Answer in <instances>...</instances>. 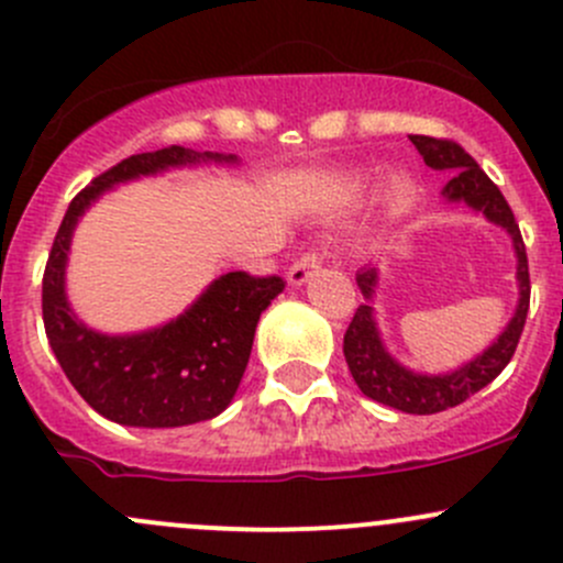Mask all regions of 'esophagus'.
<instances>
[{
    "label": "esophagus",
    "instance_id": "obj_1",
    "mask_svg": "<svg viewBox=\"0 0 563 563\" xmlns=\"http://www.w3.org/2000/svg\"><path fill=\"white\" fill-rule=\"evenodd\" d=\"M321 261H323L321 250H308V253H302L297 261H294L291 269H288L286 275L288 283H291V286H305V283H308L318 272Z\"/></svg>",
    "mask_w": 563,
    "mask_h": 563
}]
</instances>
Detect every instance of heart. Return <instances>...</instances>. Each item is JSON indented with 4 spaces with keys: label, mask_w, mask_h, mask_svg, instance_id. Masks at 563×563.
<instances>
[{
    "label": "heart",
    "mask_w": 563,
    "mask_h": 563,
    "mask_svg": "<svg viewBox=\"0 0 563 563\" xmlns=\"http://www.w3.org/2000/svg\"><path fill=\"white\" fill-rule=\"evenodd\" d=\"M413 196H417V181H413V176L408 172H402V168H397V172H391L387 176V181H384V209H387L389 214H402L408 207L413 203Z\"/></svg>",
    "instance_id": "obj_1"
}]
</instances>
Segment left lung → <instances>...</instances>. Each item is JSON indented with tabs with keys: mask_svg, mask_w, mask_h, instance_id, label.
Segmentation results:
<instances>
[{
	"mask_svg": "<svg viewBox=\"0 0 563 563\" xmlns=\"http://www.w3.org/2000/svg\"><path fill=\"white\" fill-rule=\"evenodd\" d=\"M411 144L422 155L424 166L435 168V172L450 174V181L444 185L441 196L450 203H465L474 212L485 214L490 223L501 225L509 236H512L515 255H518V308H515L512 321L504 327V332L474 356L465 362L463 367L452 373H441V376H428V373H413L402 367L395 356L389 354L384 345L382 332H378L376 313H373V297H376L378 286V269L367 266L356 275V286H360L362 297L367 299L365 305L356 308L351 318L349 329L343 338V354L349 362V371L354 376L356 387L362 395L371 400L384 402V406L397 408L406 413H439L446 408H455L471 395H476L482 387L493 382L504 367L512 360L518 340L523 334L526 316H528V299H531V280H528V258L523 236H520L515 214L509 209L507 198L501 196L490 176L476 166L474 157L446 139H430V135H411Z\"/></svg>",
	"mask_w": 563,
	"mask_h": 563,
	"instance_id": "left-lung-1",
	"label": "left lung"
}]
</instances>
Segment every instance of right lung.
Returning <instances> with one entry per match:
<instances>
[{
	"label": "right lung",
	"mask_w": 563,
	"mask_h": 563,
	"mask_svg": "<svg viewBox=\"0 0 563 563\" xmlns=\"http://www.w3.org/2000/svg\"><path fill=\"white\" fill-rule=\"evenodd\" d=\"M196 163H236V155L166 146L117 163L67 207L43 275V323L54 356L78 395L128 428H181L218 417L240 389L255 323L286 288L277 275H220L190 308L135 334L89 329L65 294V266L81 214L119 181Z\"/></svg>",
	"instance_id": "1"
}]
</instances>
